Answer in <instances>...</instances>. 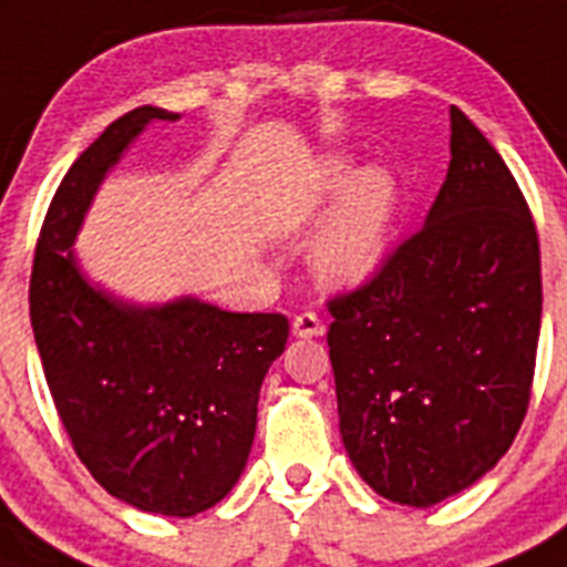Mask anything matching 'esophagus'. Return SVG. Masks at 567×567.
Returning a JSON list of instances; mask_svg holds the SVG:
<instances>
[{
	"mask_svg": "<svg viewBox=\"0 0 567 567\" xmlns=\"http://www.w3.org/2000/svg\"><path fill=\"white\" fill-rule=\"evenodd\" d=\"M292 332L298 338H316L323 336V323L316 312H301V316H295Z\"/></svg>",
	"mask_w": 567,
	"mask_h": 567,
	"instance_id": "1",
	"label": "esophagus"
}]
</instances>
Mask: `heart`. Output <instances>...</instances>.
I'll use <instances>...</instances> for the list:
<instances>
[{"instance_id":"b5f03b06","label":"heart","mask_w":567,"mask_h":567,"mask_svg":"<svg viewBox=\"0 0 567 567\" xmlns=\"http://www.w3.org/2000/svg\"><path fill=\"white\" fill-rule=\"evenodd\" d=\"M318 203L336 197V215L316 249V266L332 287H355L381 266L393 235L399 186L386 168H364L352 174L343 157L327 159L318 172Z\"/></svg>"}]
</instances>
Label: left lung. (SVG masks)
<instances>
[{"mask_svg": "<svg viewBox=\"0 0 567 567\" xmlns=\"http://www.w3.org/2000/svg\"><path fill=\"white\" fill-rule=\"evenodd\" d=\"M450 154L422 229L327 301L343 447L372 491L413 507L505 456L539 343V235L519 183L456 105Z\"/></svg>", "mask_w": 567, "mask_h": 567, "instance_id": "1", "label": "left lung"}]
</instances>
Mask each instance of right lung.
Returning <instances> with one entry per match:
<instances>
[{
    "instance_id": "obj_1",
    "label": "right lung",
    "mask_w": 567,
    "mask_h": 567,
    "mask_svg": "<svg viewBox=\"0 0 567 567\" xmlns=\"http://www.w3.org/2000/svg\"><path fill=\"white\" fill-rule=\"evenodd\" d=\"M152 120L177 114L128 111L68 168L37 240L28 301L48 390L91 476L145 514L195 516L244 473L260 384L289 321L197 298L132 307L82 278L68 249L105 172Z\"/></svg>"
}]
</instances>
